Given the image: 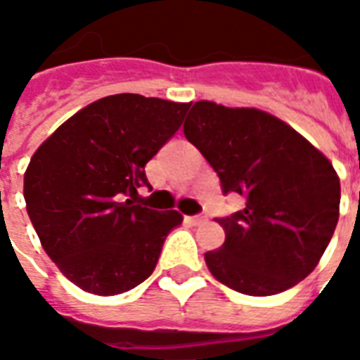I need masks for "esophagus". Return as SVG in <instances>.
<instances>
[{
  "mask_svg": "<svg viewBox=\"0 0 360 360\" xmlns=\"http://www.w3.org/2000/svg\"><path fill=\"white\" fill-rule=\"evenodd\" d=\"M206 219H208V216H206V214H198V216H193V218H191V221H193L195 226H198V224H204Z\"/></svg>",
  "mask_w": 360,
  "mask_h": 360,
  "instance_id": "1",
  "label": "esophagus"
}]
</instances>
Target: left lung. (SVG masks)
<instances>
[{"mask_svg":"<svg viewBox=\"0 0 360 360\" xmlns=\"http://www.w3.org/2000/svg\"><path fill=\"white\" fill-rule=\"evenodd\" d=\"M185 136L245 208L218 218L226 243L204 255L212 276L252 297L297 285L314 270L340 218V177L295 129L255 108L196 102Z\"/></svg>","mask_w":360,"mask_h":360,"instance_id":"1","label":"left lung"}]
</instances>
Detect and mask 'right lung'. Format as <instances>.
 Returning <instances> with one entry per match:
<instances>
[{"label": "right lung", "instance_id": "obj_1", "mask_svg": "<svg viewBox=\"0 0 360 360\" xmlns=\"http://www.w3.org/2000/svg\"><path fill=\"white\" fill-rule=\"evenodd\" d=\"M191 103L141 94L105 96L67 119L25 173L28 218L44 250L69 281L117 295L150 278L175 210L133 200L144 165L177 133Z\"/></svg>", "mask_w": 360, "mask_h": 360}]
</instances>
